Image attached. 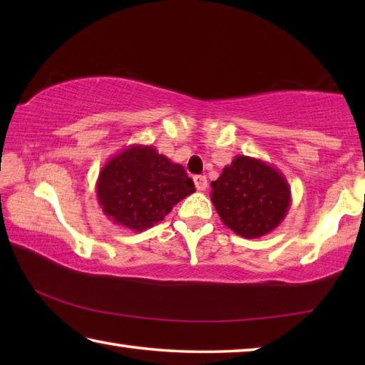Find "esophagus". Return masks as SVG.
Segmentation results:
<instances>
[{"label": "esophagus", "mask_w": 365, "mask_h": 365, "mask_svg": "<svg viewBox=\"0 0 365 365\" xmlns=\"http://www.w3.org/2000/svg\"><path fill=\"white\" fill-rule=\"evenodd\" d=\"M195 187L197 191H205L207 188V178L205 175H197L193 178Z\"/></svg>", "instance_id": "esophagus-1"}]
</instances>
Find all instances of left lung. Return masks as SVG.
Wrapping results in <instances>:
<instances>
[{
    "instance_id": "obj_1",
    "label": "left lung",
    "mask_w": 365,
    "mask_h": 365,
    "mask_svg": "<svg viewBox=\"0 0 365 365\" xmlns=\"http://www.w3.org/2000/svg\"><path fill=\"white\" fill-rule=\"evenodd\" d=\"M220 220L243 238H261L279 227L292 206L285 175L262 159L235 156L211 183Z\"/></svg>"
}]
</instances>
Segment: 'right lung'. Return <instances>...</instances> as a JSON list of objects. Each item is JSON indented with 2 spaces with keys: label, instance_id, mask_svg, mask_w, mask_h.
<instances>
[{
  "label": "right lung",
  "instance_id": "1",
  "mask_svg": "<svg viewBox=\"0 0 365 365\" xmlns=\"http://www.w3.org/2000/svg\"><path fill=\"white\" fill-rule=\"evenodd\" d=\"M193 191L195 183L183 165L145 145H130L114 154L96 180L104 215L132 232L156 225Z\"/></svg>",
  "mask_w": 365,
  "mask_h": 365
}]
</instances>
